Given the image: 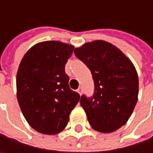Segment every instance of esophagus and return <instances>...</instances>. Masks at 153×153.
<instances>
[{
	"label": "esophagus",
	"mask_w": 153,
	"mask_h": 153,
	"mask_svg": "<svg viewBox=\"0 0 153 153\" xmlns=\"http://www.w3.org/2000/svg\"><path fill=\"white\" fill-rule=\"evenodd\" d=\"M76 92H77V93H78V94L81 95V94H82V93H83V88H82V87H79V88L76 90Z\"/></svg>",
	"instance_id": "34e87169"
}]
</instances>
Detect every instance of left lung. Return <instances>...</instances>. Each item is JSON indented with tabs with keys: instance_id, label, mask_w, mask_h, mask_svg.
I'll return each mask as SVG.
<instances>
[{
	"instance_id": "left-lung-1",
	"label": "left lung",
	"mask_w": 153,
	"mask_h": 153,
	"mask_svg": "<svg viewBox=\"0 0 153 153\" xmlns=\"http://www.w3.org/2000/svg\"><path fill=\"white\" fill-rule=\"evenodd\" d=\"M90 69L93 96H81L80 104L94 130L111 133L124 126L138 97V76L133 63L116 46L104 41L86 42L74 50Z\"/></svg>"
}]
</instances>
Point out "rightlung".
Returning a JSON list of instances; mask_svg holds the SVG:
<instances>
[{"label": "right lung", "mask_w": 153, "mask_h": 153, "mask_svg": "<svg viewBox=\"0 0 153 153\" xmlns=\"http://www.w3.org/2000/svg\"><path fill=\"white\" fill-rule=\"evenodd\" d=\"M74 46L58 41L34 45L17 73V97L27 123L39 133L56 134L69 120L80 95L68 85L65 65Z\"/></svg>", "instance_id": "obj_1"}]
</instances>
